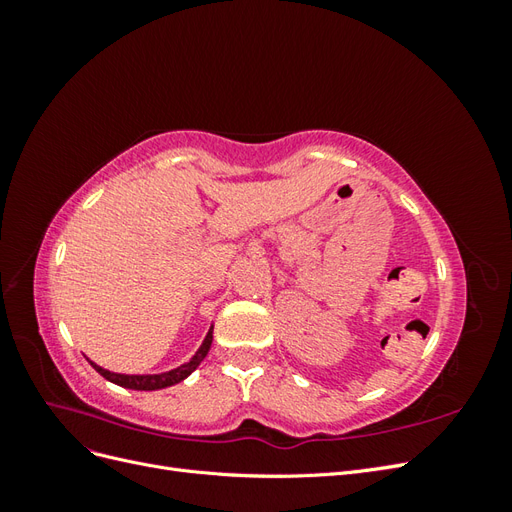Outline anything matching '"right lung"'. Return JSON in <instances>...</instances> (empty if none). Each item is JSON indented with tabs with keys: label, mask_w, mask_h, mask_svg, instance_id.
Segmentation results:
<instances>
[{
	"label": "right lung",
	"mask_w": 512,
	"mask_h": 512,
	"mask_svg": "<svg viewBox=\"0 0 512 512\" xmlns=\"http://www.w3.org/2000/svg\"><path fill=\"white\" fill-rule=\"evenodd\" d=\"M211 342H213V327L207 331L203 344H200V348L194 352L192 359L188 363H183L175 369L170 371H164V374H115V371H108L100 365H96L94 361H89V365L94 367L100 376H104L108 382H113L117 386H123V389H132V391H160V389H166V386H173L181 380L188 378L192 371L203 363V359L207 356L209 348H211Z\"/></svg>",
	"instance_id": "right-lung-1"
}]
</instances>
